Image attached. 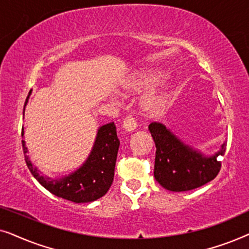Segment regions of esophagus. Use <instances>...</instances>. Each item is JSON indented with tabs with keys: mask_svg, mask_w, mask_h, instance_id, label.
I'll return each mask as SVG.
<instances>
[{
	"mask_svg": "<svg viewBox=\"0 0 249 249\" xmlns=\"http://www.w3.org/2000/svg\"><path fill=\"white\" fill-rule=\"evenodd\" d=\"M122 127H124V130H125L127 132H132L135 131L137 124H136V121L134 120V118H132L131 115H128V117L124 119Z\"/></svg>",
	"mask_w": 249,
	"mask_h": 249,
	"instance_id": "1",
	"label": "esophagus"
}]
</instances>
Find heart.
Wrapping results in <instances>:
<instances>
[{"instance_id": "heart-1", "label": "heart", "mask_w": 249, "mask_h": 249, "mask_svg": "<svg viewBox=\"0 0 249 249\" xmlns=\"http://www.w3.org/2000/svg\"><path fill=\"white\" fill-rule=\"evenodd\" d=\"M164 77L162 71L158 69H145L138 71L134 77L125 83L124 93H139L146 90L160 83ZM171 101V93L168 87H159L148 90L142 97L141 107L142 113L147 118H155L161 115L168 108Z\"/></svg>"}]
</instances>
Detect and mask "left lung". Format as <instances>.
Wrapping results in <instances>:
<instances>
[{
  "label": "left lung",
  "instance_id": "obj_1",
  "mask_svg": "<svg viewBox=\"0 0 249 249\" xmlns=\"http://www.w3.org/2000/svg\"><path fill=\"white\" fill-rule=\"evenodd\" d=\"M154 139L156 153L154 177L170 192H188L213 180L221 169L219 156H223L227 142L220 151L206 155L194 148L159 122L148 125Z\"/></svg>",
  "mask_w": 249,
  "mask_h": 249
}]
</instances>
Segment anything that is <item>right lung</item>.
Returning a JSON list of instances; mask_svg holds the SVG:
<instances>
[{
	"instance_id": "obj_1",
	"label": "right lung",
	"mask_w": 249,
	"mask_h": 249,
	"mask_svg": "<svg viewBox=\"0 0 249 249\" xmlns=\"http://www.w3.org/2000/svg\"><path fill=\"white\" fill-rule=\"evenodd\" d=\"M32 94L29 91L25 107ZM25 114V108H23ZM23 131L21 136L23 137ZM120 142L117 136L114 122L98 128L91 151L83 164L73 172L60 178L44 176L29 159L28 148L22 139V148L27 166L37 181L53 195L73 203H90L104 196L110 189L114 178L115 161Z\"/></svg>"
}]
</instances>
